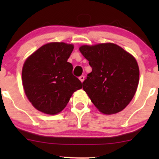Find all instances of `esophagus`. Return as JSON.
Returning <instances> with one entry per match:
<instances>
[{
  "instance_id": "1",
  "label": "esophagus",
  "mask_w": 159,
  "mask_h": 159,
  "mask_svg": "<svg viewBox=\"0 0 159 159\" xmlns=\"http://www.w3.org/2000/svg\"><path fill=\"white\" fill-rule=\"evenodd\" d=\"M79 79H80V81L82 82L84 80V76H80V77H79Z\"/></svg>"
}]
</instances>
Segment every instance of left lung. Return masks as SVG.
<instances>
[{
  "instance_id": "1",
  "label": "left lung",
  "mask_w": 159,
  "mask_h": 159,
  "mask_svg": "<svg viewBox=\"0 0 159 159\" xmlns=\"http://www.w3.org/2000/svg\"><path fill=\"white\" fill-rule=\"evenodd\" d=\"M80 51L92 71L82 88L100 111L116 114L130 103L139 82V67L131 54L114 43L82 45Z\"/></svg>"
}]
</instances>
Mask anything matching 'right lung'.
<instances>
[{"instance_id":"add662e5","label":"right lung","mask_w":159,"mask_h":159,"mask_svg":"<svg viewBox=\"0 0 159 159\" xmlns=\"http://www.w3.org/2000/svg\"><path fill=\"white\" fill-rule=\"evenodd\" d=\"M73 45L47 43L25 61L22 84L25 94L36 109L54 115L61 111L82 82L73 75V66L67 62Z\"/></svg>"}]
</instances>
